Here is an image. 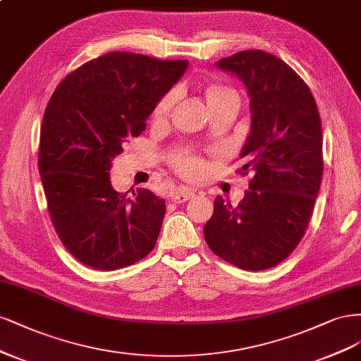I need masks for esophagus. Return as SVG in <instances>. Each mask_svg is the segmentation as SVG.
<instances>
[{
    "mask_svg": "<svg viewBox=\"0 0 361 361\" xmlns=\"http://www.w3.org/2000/svg\"><path fill=\"white\" fill-rule=\"evenodd\" d=\"M195 192L192 189H178L176 193L172 195V201L176 204H183L185 201H189L190 197H193Z\"/></svg>",
    "mask_w": 361,
    "mask_h": 361,
    "instance_id": "34e87169",
    "label": "esophagus"
}]
</instances>
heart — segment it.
I'll use <instances>...</instances> for the list:
<instances>
[{
  "mask_svg": "<svg viewBox=\"0 0 361 361\" xmlns=\"http://www.w3.org/2000/svg\"><path fill=\"white\" fill-rule=\"evenodd\" d=\"M229 94H235V92L231 88L222 87V85L212 87L210 90H208V103H212V102L219 100L222 97H226ZM173 100H176V92H169V94H166L157 103V106L154 109V120L161 121L168 117V114L173 104ZM176 165L183 173H185V176H189V177L197 176V173H200L202 169V161L200 159L192 157V156H178L176 159Z\"/></svg>",
  "mask_w": 361,
  "mask_h": 361,
  "instance_id": "heart-1",
  "label": "heart"
}]
</instances>
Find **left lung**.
I'll return each mask as SVG.
<instances>
[{
	"label": "left lung",
	"instance_id": "8db88e82",
	"mask_svg": "<svg viewBox=\"0 0 361 361\" xmlns=\"http://www.w3.org/2000/svg\"><path fill=\"white\" fill-rule=\"evenodd\" d=\"M216 66L247 87L252 126L240 157L255 176L237 207L216 197L204 237L238 269L267 270L293 253L309 225L324 171L319 112L305 80L269 52L241 51Z\"/></svg>",
	"mask_w": 361,
	"mask_h": 361
}]
</instances>
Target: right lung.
<instances>
[{"mask_svg": "<svg viewBox=\"0 0 361 361\" xmlns=\"http://www.w3.org/2000/svg\"><path fill=\"white\" fill-rule=\"evenodd\" d=\"M188 66L108 52L67 75L46 106L39 172L48 210L66 249L91 269H124L156 246L165 200L148 189L118 193L109 171Z\"/></svg>", "mask_w": 361, "mask_h": 361, "instance_id": "right-lung-1", "label": "right lung"}]
</instances>
